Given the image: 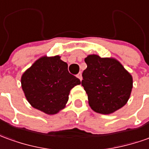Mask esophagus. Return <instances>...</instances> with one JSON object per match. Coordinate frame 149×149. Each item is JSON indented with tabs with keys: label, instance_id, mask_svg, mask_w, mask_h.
<instances>
[{
	"label": "esophagus",
	"instance_id": "obj_1",
	"mask_svg": "<svg viewBox=\"0 0 149 149\" xmlns=\"http://www.w3.org/2000/svg\"><path fill=\"white\" fill-rule=\"evenodd\" d=\"M77 77L80 79V81H81V80H82V76H81V72H79V73L77 75Z\"/></svg>",
	"mask_w": 149,
	"mask_h": 149
}]
</instances>
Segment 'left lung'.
<instances>
[{
	"label": "left lung",
	"mask_w": 149,
	"mask_h": 149,
	"mask_svg": "<svg viewBox=\"0 0 149 149\" xmlns=\"http://www.w3.org/2000/svg\"><path fill=\"white\" fill-rule=\"evenodd\" d=\"M85 62L87 68L82 73L81 85L93 111L109 114L123 107L132 89L131 74L112 58L89 55Z\"/></svg>",
	"instance_id": "left-lung-1"
}]
</instances>
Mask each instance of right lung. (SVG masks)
<instances>
[{
	"label": "right lung",
	"instance_id": "obj_1",
	"mask_svg": "<svg viewBox=\"0 0 149 149\" xmlns=\"http://www.w3.org/2000/svg\"><path fill=\"white\" fill-rule=\"evenodd\" d=\"M22 88L32 107L47 114L64 109L69 92L81 81L69 73L67 63L59 56L42 57L22 77Z\"/></svg>",
	"mask_w": 149,
	"mask_h": 149
}]
</instances>
